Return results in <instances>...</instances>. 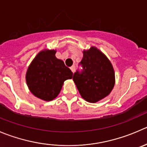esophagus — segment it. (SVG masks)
<instances>
[{
	"label": "esophagus",
	"mask_w": 147,
	"mask_h": 147,
	"mask_svg": "<svg viewBox=\"0 0 147 147\" xmlns=\"http://www.w3.org/2000/svg\"><path fill=\"white\" fill-rule=\"evenodd\" d=\"M70 69H71V71H72V72H75V65H72V66L70 67Z\"/></svg>",
	"instance_id": "esophagus-1"
}]
</instances>
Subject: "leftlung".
I'll use <instances>...</instances> for the list:
<instances>
[{"instance_id":"left-lung-1","label":"left lung","mask_w":147,"mask_h":147,"mask_svg":"<svg viewBox=\"0 0 147 147\" xmlns=\"http://www.w3.org/2000/svg\"><path fill=\"white\" fill-rule=\"evenodd\" d=\"M80 65L82 70H77L72 79L82 98L89 102H96L109 95L115 85V73L107 57L92 47L83 51Z\"/></svg>"}]
</instances>
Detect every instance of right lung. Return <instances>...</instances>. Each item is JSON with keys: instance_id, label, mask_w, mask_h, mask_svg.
<instances>
[{"instance_id": "1", "label": "right lung", "mask_w": 147, "mask_h": 147, "mask_svg": "<svg viewBox=\"0 0 147 147\" xmlns=\"http://www.w3.org/2000/svg\"><path fill=\"white\" fill-rule=\"evenodd\" d=\"M55 53L54 49L41 51L30 64L26 75L31 93L43 100L55 99L64 82L72 78V71L55 57Z\"/></svg>"}]
</instances>
